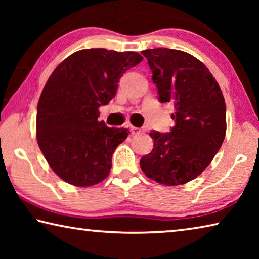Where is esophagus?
Wrapping results in <instances>:
<instances>
[{
    "mask_svg": "<svg viewBox=\"0 0 259 259\" xmlns=\"http://www.w3.org/2000/svg\"><path fill=\"white\" fill-rule=\"evenodd\" d=\"M130 131L133 135H139L140 133H142V130H140L139 128H136V126H131Z\"/></svg>",
    "mask_w": 259,
    "mask_h": 259,
    "instance_id": "obj_1",
    "label": "esophagus"
}]
</instances>
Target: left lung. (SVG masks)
<instances>
[{
  "label": "left lung",
  "instance_id": "1",
  "mask_svg": "<svg viewBox=\"0 0 259 259\" xmlns=\"http://www.w3.org/2000/svg\"><path fill=\"white\" fill-rule=\"evenodd\" d=\"M142 54L159 100L174 104L175 126L168 134L151 131L154 147L140 159V168L163 185H182L204 171L224 142V96L202 61L187 52L156 48Z\"/></svg>",
  "mask_w": 259,
  "mask_h": 259
}]
</instances>
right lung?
Returning <instances> with one entry per match:
<instances>
[{
    "mask_svg": "<svg viewBox=\"0 0 259 259\" xmlns=\"http://www.w3.org/2000/svg\"><path fill=\"white\" fill-rule=\"evenodd\" d=\"M143 60L138 52L83 49L56 67L37 104L38 146L56 175L88 187L108 176L112 155L130 131L99 121V107L115 97L121 76Z\"/></svg>",
    "mask_w": 259,
    "mask_h": 259,
    "instance_id": "add662e5",
    "label": "right lung"
}]
</instances>
